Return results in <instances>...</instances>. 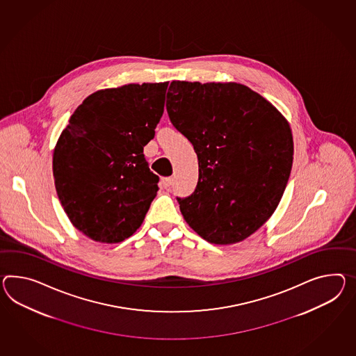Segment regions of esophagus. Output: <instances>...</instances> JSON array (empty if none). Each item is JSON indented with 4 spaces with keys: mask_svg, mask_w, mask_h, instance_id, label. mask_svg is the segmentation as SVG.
I'll use <instances>...</instances> for the list:
<instances>
[{
    "mask_svg": "<svg viewBox=\"0 0 356 356\" xmlns=\"http://www.w3.org/2000/svg\"><path fill=\"white\" fill-rule=\"evenodd\" d=\"M172 182H174L172 177H163V179H162V186H163L165 189H170L171 185H172Z\"/></svg>",
    "mask_w": 356,
    "mask_h": 356,
    "instance_id": "1",
    "label": "esophagus"
}]
</instances>
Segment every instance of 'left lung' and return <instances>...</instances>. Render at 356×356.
Returning <instances> with one entry per match:
<instances>
[{
  "mask_svg": "<svg viewBox=\"0 0 356 356\" xmlns=\"http://www.w3.org/2000/svg\"><path fill=\"white\" fill-rule=\"evenodd\" d=\"M167 113L198 156L194 193L177 198L207 242L233 244L264 225L283 197L293 162L289 123L241 83L172 81Z\"/></svg>",
  "mask_w": 356,
  "mask_h": 356,
  "instance_id": "obj_1",
  "label": "left lung"
}]
</instances>
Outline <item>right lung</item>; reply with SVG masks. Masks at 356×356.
<instances>
[{
  "mask_svg": "<svg viewBox=\"0 0 356 356\" xmlns=\"http://www.w3.org/2000/svg\"><path fill=\"white\" fill-rule=\"evenodd\" d=\"M168 82L130 83L87 96L54 149L52 174L61 206L81 233L120 243L139 229L159 177L144 147L154 138Z\"/></svg>",
  "mask_w": 356,
  "mask_h": 356,
  "instance_id": "obj_1",
  "label": "right lung"
}]
</instances>
